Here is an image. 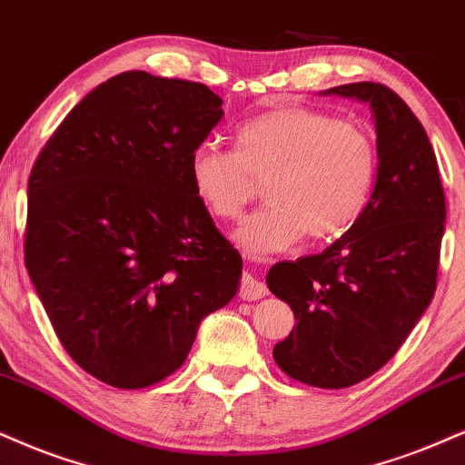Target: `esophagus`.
<instances>
[{
  "label": "esophagus",
  "mask_w": 465,
  "mask_h": 465,
  "mask_svg": "<svg viewBox=\"0 0 465 465\" xmlns=\"http://www.w3.org/2000/svg\"><path fill=\"white\" fill-rule=\"evenodd\" d=\"M267 295L265 282H261L259 278H254L252 273H243L242 276V289H239V297L245 302L262 300Z\"/></svg>",
  "instance_id": "34e87169"
}]
</instances>
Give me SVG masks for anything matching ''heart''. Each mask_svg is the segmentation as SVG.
Returning <instances> with one entry per match:
<instances>
[{
	"mask_svg": "<svg viewBox=\"0 0 465 465\" xmlns=\"http://www.w3.org/2000/svg\"><path fill=\"white\" fill-rule=\"evenodd\" d=\"M380 157L369 131L311 107H280L237 129V148L200 144L189 157L196 196L211 215L237 220L267 179V198L234 231L252 259L291 250L303 234L330 242L364 215Z\"/></svg>",
	"mask_w": 465,
	"mask_h": 465,
	"instance_id": "heart-1",
	"label": "heart"
}]
</instances>
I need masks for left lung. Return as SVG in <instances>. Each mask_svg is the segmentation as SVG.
Returning <instances> with one entry per match:
<instances>
[{
	"instance_id": "obj_1",
	"label": "left lung",
	"mask_w": 465,
	"mask_h": 465,
	"mask_svg": "<svg viewBox=\"0 0 465 465\" xmlns=\"http://www.w3.org/2000/svg\"><path fill=\"white\" fill-rule=\"evenodd\" d=\"M366 103L377 134V183L364 215L321 254L276 262L267 286L295 314L273 347L286 375L314 388H347L380 371L435 293L446 203L427 131L381 84L321 93Z\"/></svg>"
}]
</instances>
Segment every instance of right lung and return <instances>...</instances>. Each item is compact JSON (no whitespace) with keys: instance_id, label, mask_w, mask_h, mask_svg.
Listing matches in <instances>:
<instances>
[{"instance_id":"add662e5","label":"right lung","mask_w":465,"mask_h":465,"mask_svg":"<svg viewBox=\"0 0 465 465\" xmlns=\"http://www.w3.org/2000/svg\"><path fill=\"white\" fill-rule=\"evenodd\" d=\"M222 103L204 84L120 73L73 107L34 163L27 273L66 353L114 388L174 372L203 319L239 291L242 256L189 176Z\"/></svg>"}]
</instances>
